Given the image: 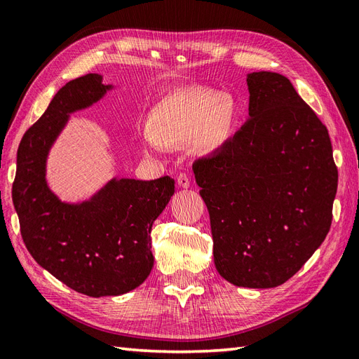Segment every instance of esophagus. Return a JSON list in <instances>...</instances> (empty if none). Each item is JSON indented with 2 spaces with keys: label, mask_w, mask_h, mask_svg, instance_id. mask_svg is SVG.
<instances>
[{
  "label": "esophagus",
  "mask_w": 359,
  "mask_h": 359,
  "mask_svg": "<svg viewBox=\"0 0 359 359\" xmlns=\"http://www.w3.org/2000/svg\"><path fill=\"white\" fill-rule=\"evenodd\" d=\"M177 182H178V186L182 189L190 187V178H189V175H186V173H180V175L177 177Z\"/></svg>",
  "instance_id": "esophagus-1"
}]
</instances>
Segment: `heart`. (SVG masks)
Returning a JSON list of instances; mask_svg holds the SVG:
<instances>
[{"label": "heart", "instance_id": "heart-1", "mask_svg": "<svg viewBox=\"0 0 359 359\" xmlns=\"http://www.w3.org/2000/svg\"><path fill=\"white\" fill-rule=\"evenodd\" d=\"M236 106L229 95L206 88L178 90L161 99L142 130L144 147L151 154H165L190 142L199 156H210L231 139Z\"/></svg>", "mask_w": 359, "mask_h": 359}]
</instances>
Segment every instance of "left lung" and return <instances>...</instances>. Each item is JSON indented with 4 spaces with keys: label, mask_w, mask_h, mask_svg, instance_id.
Wrapping results in <instances>:
<instances>
[{
    "label": "left lung",
    "mask_w": 359,
    "mask_h": 359,
    "mask_svg": "<svg viewBox=\"0 0 359 359\" xmlns=\"http://www.w3.org/2000/svg\"><path fill=\"white\" fill-rule=\"evenodd\" d=\"M247 85L245 124L193 172L219 274L268 289L297 274L323 243L339 172L327 127L286 76L255 72Z\"/></svg>",
    "instance_id": "left-lung-1"
}]
</instances>
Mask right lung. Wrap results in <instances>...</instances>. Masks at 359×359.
<instances>
[{
  "instance_id": "add662e5",
  "label": "right lung",
  "mask_w": 359,
  "mask_h": 359,
  "mask_svg": "<svg viewBox=\"0 0 359 359\" xmlns=\"http://www.w3.org/2000/svg\"><path fill=\"white\" fill-rule=\"evenodd\" d=\"M112 85L90 73L67 82L18 148L12 198L20 235L36 262L88 297H116L142 285L154 265L151 227L175 181L111 180L90 201L61 202L46 182V158L69 115L99 102Z\"/></svg>"
}]
</instances>
